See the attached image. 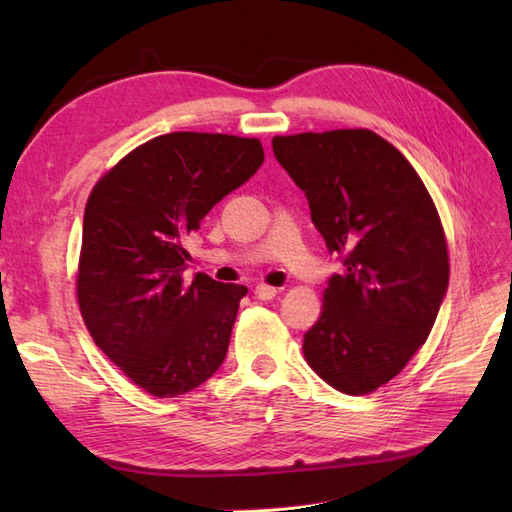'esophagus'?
Wrapping results in <instances>:
<instances>
[{"label":"esophagus","mask_w":512,"mask_h":512,"mask_svg":"<svg viewBox=\"0 0 512 512\" xmlns=\"http://www.w3.org/2000/svg\"><path fill=\"white\" fill-rule=\"evenodd\" d=\"M277 288H273V286H266V284H259V286H255V297L257 299H262V301H270L273 297H277Z\"/></svg>","instance_id":"34e87169"}]
</instances>
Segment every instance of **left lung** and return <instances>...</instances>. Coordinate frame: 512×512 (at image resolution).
Returning <instances> with one entry per match:
<instances>
[{"label":"left lung","instance_id":"1","mask_svg":"<svg viewBox=\"0 0 512 512\" xmlns=\"http://www.w3.org/2000/svg\"><path fill=\"white\" fill-rule=\"evenodd\" d=\"M273 151L306 193L325 246L343 259L303 334V356L330 387L372 394L427 341L447 292L436 204L411 162L372 129L275 136Z\"/></svg>","mask_w":512,"mask_h":512}]
</instances>
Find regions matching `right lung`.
Returning a JSON list of instances; mask_svg holds the SVG:
<instances>
[{
    "label": "right lung",
    "mask_w": 512,
    "mask_h": 512,
    "mask_svg": "<svg viewBox=\"0 0 512 512\" xmlns=\"http://www.w3.org/2000/svg\"><path fill=\"white\" fill-rule=\"evenodd\" d=\"M264 162L257 138L173 132L105 171L85 204L76 301L94 343L156 398L202 385L222 365L248 288L184 279V237Z\"/></svg>",
    "instance_id": "add662e5"
}]
</instances>
